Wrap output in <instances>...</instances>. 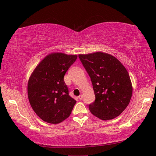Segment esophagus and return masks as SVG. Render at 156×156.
Returning a JSON list of instances; mask_svg holds the SVG:
<instances>
[{
    "instance_id": "esophagus-1",
    "label": "esophagus",
    "mask_w": 156,
    "mask_h": 156,
    "mask_svg": "<svg viewBox=\"0 0 156 156\" xmlns=\"http://www.w3.org/2000/svg\"><path fill=\"white\" fill-rule=\"evenodd\" d=\"M83 99V96L82 95V94H81V95H80L79 96V100H82Z\"/></svg>"
}]
</instances>
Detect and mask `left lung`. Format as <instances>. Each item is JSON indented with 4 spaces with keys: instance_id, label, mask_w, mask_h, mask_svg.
<instances>
[{
    "instance_id": "obj_1",
    "label": "left lung",
    "mask_w": 156,
    "mask_h": 156,
    "mask_svg": "<svg viewBox=\"0 0 156 156\" xmlns=\"http://www.w3.org/2000/svg\"><path fill=\"white\" fill-rule=\"evenodd\" d=\"M90 77L96 100L88 105L92 114L103 120L119 116L129 105L132 84L128 72L120 61L109 54L79 55Z\"/></svg>"
}]
</instances>
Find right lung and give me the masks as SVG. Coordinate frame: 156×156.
<instances>
[{
	"instance_id": "add662e5",
	"label": "right lung",
	"mask_w": 156,
	"mask_h": 156,
	"mask_svg": "<svg viewBox=\"0 0 156 156\" xmlns=\"http://www.w3.org/2000/svg\"><path fill=\"white\" fill-rule=\"evenodd\" d=\"M77 55L51 53L41 60L28 83V98L32 109L41 120L59 124L70 115L76 103L69 95L64 75Z\"/></svg>"
}]
</instances>
